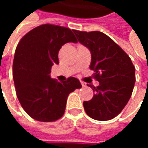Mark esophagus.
I'll return each mask as SVG.
<instances>
[{
    "label": "esophagus",
    "mask_w": 148,
    "mask_h": 148,
    "mask_svg": "<svg viewBox=\"0 0 148 148\" xmlns=\"http://www.w3.org/2000/svg\"><path fill=\"white\" fill-rule=\"evenodd\" d=\"M81 84H82V86H86V82H81Z\"/></svg>",
    "instance_id": "34e87169"
}]
</instances>
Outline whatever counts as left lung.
I'll return each mask as SVG.
<instances>
[{
	"instance_id": "obj_1",
	"label": "left lung",
	"mask_w": 148,
	"mask_h": 148,
	"mask_svg": "<svg viewBox=\"0 0 148 148\" xmlns=\"http://www.w3.org/2000/svg\"><path fill=\"white\" fill-rule=\"evenodd\" d=\"M78 42L91 53L90 68L98 86L89 85L94 92L93 98L84 101L86 114L101 121L113 119L130 99L136 82L135 66L120 46L101 32L73 30Z\"/></svg>"
}]
</instances>
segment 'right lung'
<instances>
[{
	"mask_svg": "<svg viewBox=\"0 0 148 148\" xmlns=\"http://www.w3.org/2000/svg\"><path fill=\"white\" fill-rule=\"evenodd\" d=\"M77 42L70 28L42 24L18 43L12 65L16 93L24 111L38 121L51 122L64 114L69 94L82 87L76 77L58 82L50 76L58 64V51L66 42Z\"/></svg>",
	"mask_w": 148,
	"mask_h": 148,
	"instance_id": "add662e5",
	"label": "right lung"
}]
</instances>
